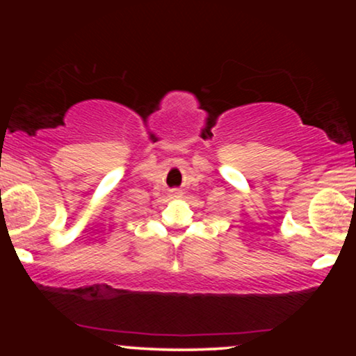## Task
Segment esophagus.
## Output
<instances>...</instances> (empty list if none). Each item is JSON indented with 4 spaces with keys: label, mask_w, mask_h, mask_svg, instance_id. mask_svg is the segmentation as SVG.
Wrapping results in <instances>:
<instances>
[{
    "label": "esophagus",
    "mask_w": 356,
    "mask_h": 356,
    "mask_svg": "<svg viewBox=\"0 0 356 356\" xmlns=\"http://www.w3.org/2000/svg\"><path fill=\"white\" fill-rule=\"evenodd\" d=\"M170 193H172V197H181V191H179V189H172Z\"/></svg>",
    "instance_id": "34e87169"
}]
</instances>
